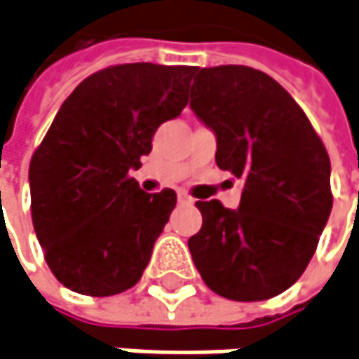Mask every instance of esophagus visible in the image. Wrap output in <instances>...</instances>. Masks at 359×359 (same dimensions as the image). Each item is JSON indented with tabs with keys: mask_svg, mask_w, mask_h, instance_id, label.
<instances>
[{
	"mask_svg": "<svg viewBox=\"0 0 359 359\" xmlns=\"http://www.w3.org/2000/svg\"><path fill=\"white\" fill-rule=\"evenodd\" d=\"M177 201H180V204H194V198L188 192H184V190L177 192Z\"/></svg>",
	"mask_w": 359,
	"mask_h": 359,
	"instance_id": "obj_1",
	"label": "esophagus"
}]
</instances>
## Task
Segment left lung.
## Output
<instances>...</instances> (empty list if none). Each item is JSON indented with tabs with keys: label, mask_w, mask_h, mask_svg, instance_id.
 <instances>
[{
	"label": "left lung",
	"mask_w": 359,
	"mask_h": 359,
	"mask_svg": "<svg viewBox=\"0 0 359 359\" xmlns=\"http://www.w3.org/2000/svg\"><path fill=\"white\" fill-rule=\"evenodd\" d=\"M190 107L215 132V161L244 180L238 208L198 201L202 227L188 240L215 293L258 302L306 271L333 208L331 161L292 95L248 66L194 67Z\"/></svg>",
	"instance_id": "left-lung-1"
}]
</instances>
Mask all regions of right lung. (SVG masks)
Here are the masks:
<instances>
[{
  "mask_svg": "<svg viewBox=\"0 0 359 359\" xmlns=\"http://www.w3.org/2000/svg\"><path fill=\"white\" fill-rule=\"evenodd\" d=\"M194 67L123 64L82 80L34 151L32 225L67 290L105 297L136 285L177 196L130 177L157 128L186 107Z\"/></svg>",
  "mask_w": 359,
  "mask_h": 359,
  "instance_id": "1",
  "label": "right lung"
}]
</instances>
